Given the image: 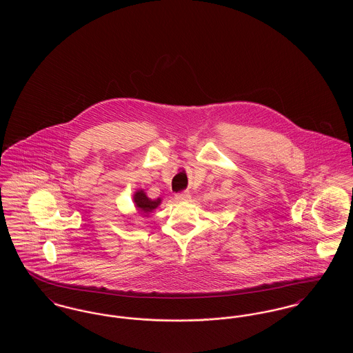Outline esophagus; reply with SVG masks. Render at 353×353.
I'll return each instance as SVG.
<instances>
[{
    "label": "esophagus",
    "mask_w": 353,
    "mask_h": 353,
    "mask_svg": "<svg viewBox=\"0 0 353 353\" xmlns=\"http://www.w3.org/2000/svg\"><path fill=\"white\" fill-rule=\"evenodd\" d=\"M189 199H190L189 192H181V193H177V194H176V200H177V201H189Z\"/></svg>",
    "instance_id": "34e87169"
}]
</instances>
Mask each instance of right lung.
Returning a JSON list of instances; mask_svg holds the SVG:
<instances>
[{
  "instance_id": "obj_1",
  "label": "right lung",
  "mask_w": 353,
  "mask_h": 353,
  "mask_svg": "<svg viewBox=\"0 0 353 353\" xmlns=\"http://www.w3.org/2000/svg\"><path fill=\"white\" fill-rule=\"evenodd\" d=\"M134 203L139 216L148 217L154 209H157L160 206L161 199L152 200L147 196L144 189H137L134 193Z\"/></svg>"
}]
</instances>
